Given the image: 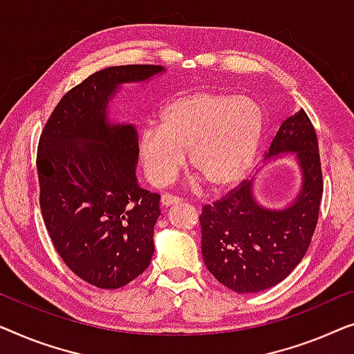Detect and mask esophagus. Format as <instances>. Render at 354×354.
<instances>
[{
	"label": "esophagus",
	"mask_w": 354,
	"mask_h": 354,
	"mask_svg": "<svg viewBox=\"0 0 354 354\" xmlns=\"http://www.w3.org/2000/svg\"><path fill=\"white\" fill-rule=\"evenodd\" d=\"M162 205L163 207H171V205H176V203L181 202V198L175 197V196H170V194H165V196H162Z\"/></svg>",
	"instance_id": "1"
}]
</instances>
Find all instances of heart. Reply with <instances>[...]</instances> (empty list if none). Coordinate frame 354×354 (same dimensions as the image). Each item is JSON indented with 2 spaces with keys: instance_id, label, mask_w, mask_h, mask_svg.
<instances>
[{
  "instance_id": "heart-1",
  "label": "heart",
  "mask_w": 354,
  "mask_h": 354,
  "mask_svg": "<svg viewBox=\"0 0 354 354\" xmlns=\"http://www.w3.org/2000/svg\"><path fill=\"white\" fill-rule=\"evenodd\" d=\"M265 113L255 101L226 91H196L168 102L160 127H147L138 153L153 186L163 187L187 165L212 191H225L247 175L260 151Z\"/></svg>"
}]
</instances>
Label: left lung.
<instances>
[{
	"label": "left lung",
	"mask_w": 354,
	"mask_h": 354,
	"mask_svg": "<svg viewBox=\"0 0 354 354\" xmlns=\"http://www.w3.org/2000/svg\"><path fill=\"white\" fill-rule=\"evenodd\" d=\"M295 153L301 189L281 210L261 207L253 181H242L220 201L202 208V255L207 270L237 293H257L283 281L303 260L319 218L324 191L315 128L300 109L282 122L266 160Z\"/></svg>",
	"instance_id": "left-lung-1"
}]
</instances>
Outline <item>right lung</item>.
<instances>
[{"label":"right lung","instance_id":"add662e5","mask_svg":"<svg viewBox=\"0 0 354 354\" xmlns=\"http://www.w3.org/2000/svg\"><path fill=\"white\" fill-rule=\"evenodd\" d=\"M160 66L104 68L72 88L41 131L39 207L68 270L99 288H120L147 270L160 196L138 184V131L107 120L120 84L146 82Z\"/></svg>","mask_w":354,"mask_h":354}]
</instances>
